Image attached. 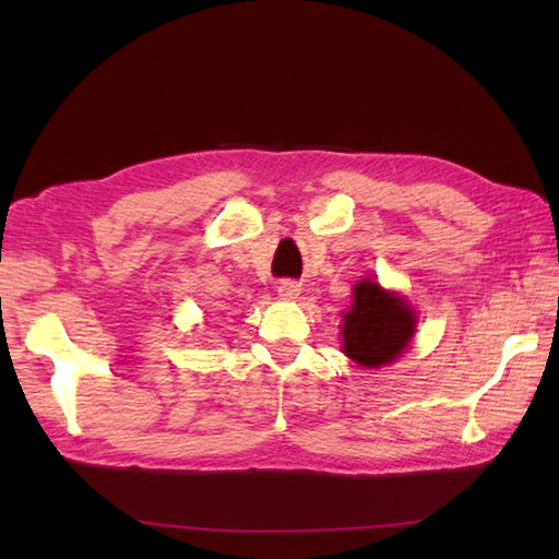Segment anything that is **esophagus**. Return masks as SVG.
<instances>
[{
    "instance_id": "esophagus-1",
    "label": "esophagus",
    "mask_w": 559,
    "mask_h": 559,
    "mask_svg": "<svg viewBox=\"0 0 559 559\" xmlns=\"http://www.w3.org/2000/svg\"><path fill=\"white\" fill-rule=\"evenodd\" d=\"M298 294H300V284L294 280H282L277 284V296L284 300H296Z\"/></svg>"
}]
</instances>
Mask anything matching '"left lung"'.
I'll return each mask as SVG.
<instances>
[{"mask_svg":"<svg viewBox=\"0 0 559 559\" xmlns=\"http://www.w3.org/2000/svg\"><path fill=\"white\" fill-rule=\"evenodd\" d=\"M354 302L343 314V352L366 368H382L396 361L415 335L417 317L394 292L373 280L354 284Z\"/></svg>","mask_w":559,"mask_h":559,"instance_id":"obj_1","label":"left lung"}]
</instances>
